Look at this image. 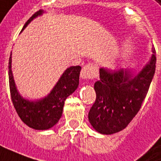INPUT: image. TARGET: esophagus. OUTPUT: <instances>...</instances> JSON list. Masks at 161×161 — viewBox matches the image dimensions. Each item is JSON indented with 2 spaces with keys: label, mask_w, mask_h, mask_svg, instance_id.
Masks as SVG:
<instances>
[{
  "label": "esophagus",
  "mask_w": 161,
  "mask_h": 161,
  "mask_svg": "<svg viewBox=\"0 0 161 161\" xmlns=\"http://www.w3.org/2000/svg\"><path fill=\"white\" fill-rule=\"evenodd\" d=\"M97 75H98V69L93 64L85 65L80 72V77L84 80L95 78Z\"/></svg>",
  "instance_id": "1"
}]
</instances>
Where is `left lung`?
<instances>
[{"instance_id":"obj_1","label":"left lung","mask_w":161,"mask_h":161,"mask_svg":"<svg viewBox=\"0 0 161 161\" xmlns=\"http://www.w3.org/2000/svg\"><path fill=\"white\" fill-rule=\"evenodd\" d=\"M155 49L149 62L137 75L130 69L100 68V80L94 83L96 100L90 108L88 119L98 133H118L131 122L141 109L153 78Z\"/></svg>"}]
</instances>
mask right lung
Wrapping results in <instances>:
<instances>
[{"label":"right lung","instance_id":"obj_1","mask_svg":"<svg viewBox=\"0 0 161 161\" xmlns=\"http://www.w3.org/2000/svg\"><path fill=\"white\" fill-rule=\"evenodd\" d=\"M42 13L43 11L40 10L34 14L24 25L22 30L33 19L42 14ZM11 55L12 52L8 61L9 88L11 99L17 114L20 119L31 128L36 130L49 129L60 119L66 99L77 89L81 67L75 66L68 68L47 96L39 101H32L20 96L17 90L11 69Z\"/></svg>","mask_w":161,"mask_h":161}]
</instances>
